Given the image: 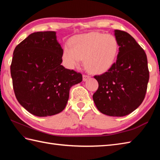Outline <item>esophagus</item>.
Returning <instances> with one entry per match:
<instances>
[{
    "instance_id": "esophagus-1",
    "label": "esophagus",
    "mask_w": 160,
    "mask_h": 160,
    "mask_svg": "<svg viewBox=\"0 0 160 160\" xmlns=\"http://www.w3.org/2000/svg\"><path fill=\"white\" fill-rule=\"evenodd\" d=\"M89 78H90V76H89V75H86V74L83 75V80L84 81L87 80V79H89Z\"/></svg>"
}]
</instances>
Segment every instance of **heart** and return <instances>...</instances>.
<instances>
[{
	"label": "heart",
	"mask_w": 160,
	"mask_h": 160,
	"mask_svg": "<svg viewBox=\"0 0 160 160\" xmlns=\"http://www.w3.org/2000/svg\"><path fill=\"white\" fill-rule=\"evenodd\" d=\"M64 47L62 61L65 67H80L84 58L87 68L94 73L106 72L113 66L119 52V43L113 35L91 32L73 37Z\"/></svg>",
	"instance_id": "obj_1"
}]
</instances>
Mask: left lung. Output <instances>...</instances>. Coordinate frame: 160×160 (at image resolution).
Masks as SVG:
<instances>
[{
	"mask_svg": "<svg viewBox=\"0 0 160 160\" xmlns=\"http://www.w3.org/2000/svg\"><path fill=\"white\" fill-rule=\"evenodd\" d=\"M119 43L116 62L106 72L95 76L98 89L93 95L102 113L122 117L132 113L143 102L149 80L144 50L127 32L115 30Z\"/></svg>",
	"mask_w": 160,
	"mask_h": 160,
	"instance_id": "1",
	"label": "left lung"
}]
</instances>
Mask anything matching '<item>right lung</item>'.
Wrapping results in <instances>:
<instances>
[{
    "label": "right lung",
    "instance_id": "right-lung-1",
    "mask_svg": "<svg viewBox=\"0 0 160 160\" xmlns=\"http://www.w3.org/2000/svg\"><path fill=\"white\" fill-rule=\"evenodd\" d=\"M55 32L33 33L16 47L10 67L17 100L36 116L64 110L70 88L82 80L80 73L64 68Z\"/></svg>",
    "mask_w": 160,
    "mask_h": 160
}]
</instances>
